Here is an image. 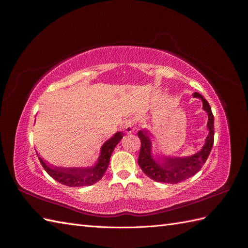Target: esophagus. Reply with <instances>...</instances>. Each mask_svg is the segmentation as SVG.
I'll list each match as a JSON object with an SVG mask.
<instances>
[{
    "mask_svg": "<svg viewBox=\"0 0 248 248\" xmlns=\"http://www.w3.org/2000/svg\"><path fill=\"white\" fill-rule=\"evenodd\" d=\"M136 130V124L132 121V120H127V121L123 125V131L127 134H129Z\"/></svg>",
    "mask_w": 248,
    "mask_h": 248,
    "instance_id": "34e87169",
    "label": "esophagus"
}]
</instances>
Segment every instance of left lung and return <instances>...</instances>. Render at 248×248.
I'll use <instances>...</instances> for the list:
<instances>
[{
    "mask_svg": "<svg viewBox=\"0 0 248 248\" xmlns=\"http://www.w3.org/2000/svg\"><path fill=\"white\" fill-rule=\"evenodd\" d=\"M193 97H197L202 101V108L208 114L207 127L209 133L205 145L198 153L183 157L162 155L158 157V160H156L152 155V141L149 138V131L142 129L138 132L140 140V150L138 159L139 166L150 179L156 182L177 184L192 177L202 168L211 152L214 142V116L204 97L197 92L193 93Z\"/></svg>",
    "mask_w": 248,
    "mask_h": 248,
    "instance_id": "8db88e82",
    "label": "left lung"
}]
</instances>
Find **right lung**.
Here are the masks:
<instances>
[{
  "label": "right lung",
  "instance_id": "obj_1",
  "mask_svg": "<svg viewBox=\"0 0 248 248\" xmlns=\"http://www.w3.org/2000/svg\"><path fill=\"white\" fill-rule=\"evenodd\" d=\"M123 138V132L119 131L108 140L101 147L100 156L94 167L91 168H58L50 166L38 155L40 163L47 174L56 181L69 187L90 186L98 182L108 170L112 151Z\"/></svg>",
  "mask_w": 248,
  "mask_h": 248
}]
</instances>
